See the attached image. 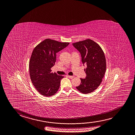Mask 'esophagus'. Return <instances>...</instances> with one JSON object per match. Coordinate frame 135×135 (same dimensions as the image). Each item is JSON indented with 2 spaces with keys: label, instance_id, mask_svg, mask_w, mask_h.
<instances>
[{
  "label": "esophagus",
  "instance_id": "1",
  "mask_svg": "<svg viewBox=\"0 0 135 135\" xmlns=\"http://www.w3.org/2000/svg\"><path fill=\"white\" fill-rule=\"evenodd\" d=\"M67 77H68L69 78H70L71 79H73V78H74V76H70V75H67Z\"/></svg>",
  "mask_w": 135,
  "mask_h": 135
}]
</instances>
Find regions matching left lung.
I'll list each match as a JSON object with an SVG mask.
<instances>
[{
    "mask_svg": "<svg viewBox=\"0 0 135 135\" xmlns=\"http://www.w3.org/2000/svg\"><path fill=\"white\" fill-rule=\"evenodd\" d=\"M73 45L80 52L83 65H86L84 69L86 77L80 79L81 83L76 86V89L83 94L91 93L99 86L106 71V59L104 51L99 45L90 39Z\"/></svg>",
    "mask_w": 135,
    "mask_h": 135,
    "instance_id": "obj_1",
    "label": "left lung"
}]
</instances>
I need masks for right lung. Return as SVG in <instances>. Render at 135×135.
<instances>
[{"instance_id":"add662e5","label":"right lung","mask_w":135,"mask_h":135,"mask_svg":"<svg viewBox=\"0 0 135 135\" xmlns=\"http://www.w3.org/2000/svg\"><path fill=\"white\" fill-rule=\"evenodd\" d=\"M69 44L47 38L33 49L29 62L30 75L34 87L42 95L49 97L59 89L64 76L51 72L56 62V55Z\"/></svg>"}]
</instances>
